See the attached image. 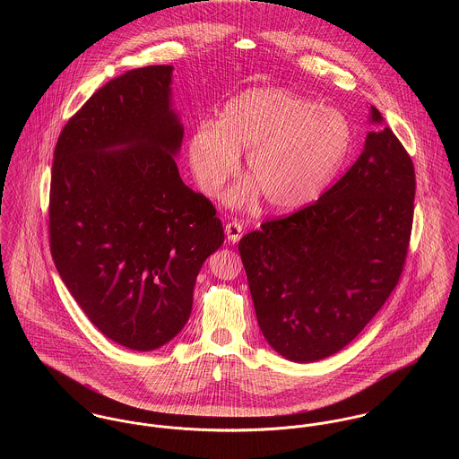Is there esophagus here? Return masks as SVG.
Instances as JSON below:
<instances>
[{
  "mask_svg": "<svg viewBox=\"0 0 459 459\" xmlns=\"http://www.w3.org/2000/svg\"><path fill=\"white\" fill-rule=\"evenodd\" d=\"M226 235H228V240L230 242H238L240 238H242V231H244V226L240 224V222H237V221H231V222H228L226 224Z\"/></svg>",
  "mask_w": 459,
  "mask_h": 459,
  "instance_id": "esophagus-1",
  "label": "esophagus"
}]
</instances>
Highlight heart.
I'll use <instances>...</instances> for the list:
<instances>
[{
    "label": "heart",
    "mask_w": 459,
    "mask_h": 459,
    "mask_svg": "<svg viewBox=\"0 0 459 459\" xmlns=\"http://www.w3.org/2000/svg\"><path fill=\"white\" fill-rule=\"evenodd\" d=\"M351 144L346 117L282 88H255L231 99L219 124L204 122L189 141L197 187L215 196L238 171L240 155L257 186L237 187L228 201L244 204L260 191L281 212L320 196L342 166Z\"/></svg>",
    "instance_id": "obj_1"
}]
</instances>
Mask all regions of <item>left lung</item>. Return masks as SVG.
I'll list each match as a JSON object with an SVG mask.
<instances>
[{
    "label": "left lung",
    "instance_id": "1",
    "mask_svg": "<svg viewBox=\"0 0 459 459\" xmlns=\"http://www.w3.org/2000/svg\"><path fill=\"white\" fill-rule=\"evenodd\" d=\"M371 120L382 115L371 106ZM415 169L391 127L315 203L238 244L268 344L295 362L344 348L391 297L413 224Z\"/></svg>",
    "mask_w": 459,
    "mask_h": 459
}]
</instances>
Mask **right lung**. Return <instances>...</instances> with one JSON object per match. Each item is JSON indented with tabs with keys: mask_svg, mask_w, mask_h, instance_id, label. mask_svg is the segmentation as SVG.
Instances as JSON below:
<instances>
[{
	"mask_svg": "<svg viewBox=\"0 0 459 459\" xmlns=\"http://www.w3.org/2000/svg\"><path fill=\"white\" fill-rule=\"evenodd\" d=\"M171 72L134 68L97 90L66 122L51 173L58 273L95 327L137 351L184 328L197 272L224 242L215 206L175 162L184 129Z\"/></svg>",
	"mask_w": 459,
	"mask_h": 459,
	"instance_id": "1",
	"label": "right lung"
}]
</instances>
